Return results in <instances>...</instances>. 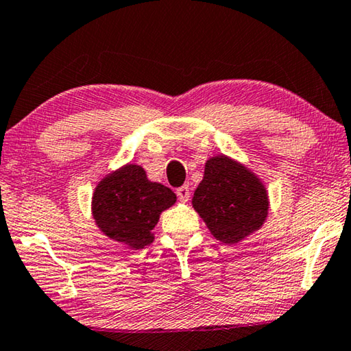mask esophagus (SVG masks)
Wrapping results in <instances>:
<instances>
[{
  "label": "esophagus",
  "instance_id": "obj_1",
  "mask_svg": "<svg viewBox=\"0 0 351 351\" xmlns=\"http://www.w3.org/2000/svg\"><path fill=\"white\" fill-rule=\"evenodd\" d=\"M177 197H179L182 202H188L189 200V188L188 185H183L180 188H177Z\"/></svg>",
  "mask_w": 351,
  "mask_h": 351
}]
</instances>
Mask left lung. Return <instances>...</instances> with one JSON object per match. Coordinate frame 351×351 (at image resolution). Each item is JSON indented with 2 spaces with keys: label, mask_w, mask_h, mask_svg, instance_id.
Returning <instances> with one entry per match:
<instances>
[{
  "label": "left lung",
  "mask_w": 351,
  "mask_h": 351,
  "mask_svg": "<svg viewBox=\"0 0 351 351\" xmlns=\"http://www.w3.org/2000/svg\"><path fill=\"white\" fill-rule=\"evenodd\" d=\"M193 206L217 241L238 244L261 228L269 199L254 172L226 155H216L206 160Z\"/></svg>",
  "instance_id": "left-lung-1"
}]
</instances>
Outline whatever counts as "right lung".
<instances>
[{
    "mask_svg": "<svg viewBox=\"0 0 351 351\" xmlns=\"http://www.w3.org/2000/svg\"><path fill=\"white\" fill-rule=\"evenodd\" d=\"M176 199L168 186L149 180L141 166L124 165L97 183L91 211L106 237L138 250L152 243L160 215Z\"/></svg>",
    "mask_w": 351,
    "mask_h": 351,
    "instance_id": "1",
    "label": "right lung"
}]
</instances>
